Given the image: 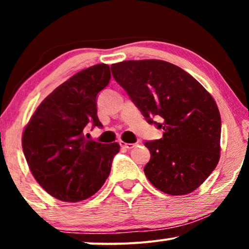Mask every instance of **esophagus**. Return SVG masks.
Listing matches in <instances>:
<instances>
[{"label":"esophagus","instance_id":"esophagus-1","mask_svg":"<svg viewBox=\"0 0 249 249\" xmlns=\"http://www.w3.org/2000/svg\"><path fill=\"white\" fill-rule=\"evenodd\" d=\"M120 146L124 148H127V149H132L136 147V144H128V142H120Z\"/></svg>","mask_w":249,"mask_h":249}]
</instances>
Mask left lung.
I'll use <instances>...</instances> for the list:
<instances>
[{"label": "left lung", "mask_w": 249, "mask_h": 249, "mask_svg": "<svg viewBox=\"0 0 249 249\" xmlns=\"http://www.w3.org/2000/svg\"><path fill=\"white\" fill-rule=\"evenodd\" d=\"M111 70L148 124L163 129L161 139L145 142L151 152L144 168L147 179L169 195L193 193L219 163L221 117L215 101L195 78L166 61H122Z\"/></svg>", "instance_id": "obj_1"}]
</instances>
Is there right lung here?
Returning a JSON list of instances; mask_svg holds the SVG:
<instances>
[{"label":"right lung","instance_id":"right-lung-1","mask_svg":"<svg viewBox=\"0 0 249 249\" xmlns=\"http://www.w3.org/2000/svg\"><path fill=\"white\" fill-rule=\"evenodd\" d=\"M110 79L104 63L79 71L39 104L23 130V154L34 178L62 202H80L100 190L120 151L118 142L85 138L87 124L102 127L96 98Z\"/></svg>","mask_w":249,"mask_h":249}]
</instances>
